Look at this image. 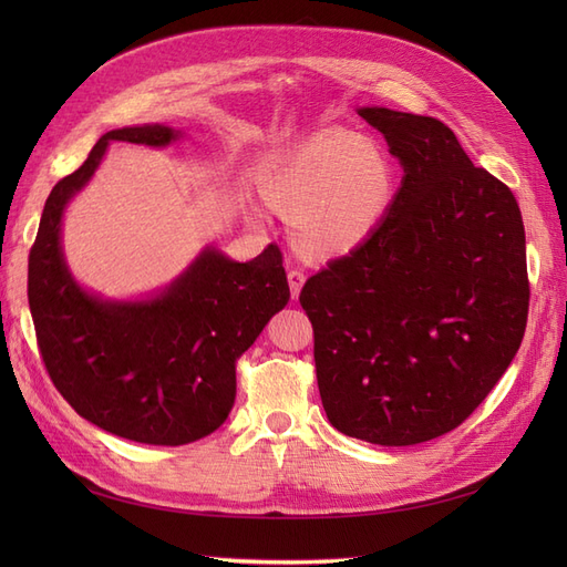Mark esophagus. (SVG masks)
I'll return each mask as SVG.
<instances>
[{
  "label": "esophagus",
  "mask_w": 567,
  "mask_h": 567,
  "mask_svg": "<svg viewBox=\"0 0 567 567\" xmlns=\"http://www.w3.org/2000/svg\"><path fill=\"white\" fill-rule=\"evenodd\" d=\"M305 281H307V274H305L300 267H290V269H288L290 296L298 298V296H300V290H302V286H305Z\"/></svg>",
  "instance_id": "1"
}]
</instances>
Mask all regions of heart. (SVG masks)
Here are the masks:
<instances>
[{"label": "heart", "mask_w": 567, "mask_h": 567, "mask_svg": "<svg viewBox=\"0 0 567 567\" xmlns=\"http://www.w3.org/2000/svg\"><path fill=\"white\" fill-rule=\"evenodd\" d=\"M262 196L293 217L307 252L338 257L379 229L394 196V167L373 142L333 127L274 158L262 175Z\"/></svg>", "instance_id": "1"}]
</instances>
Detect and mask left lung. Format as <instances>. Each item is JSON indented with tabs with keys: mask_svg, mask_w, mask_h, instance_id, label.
Segmentation results:
<instances>
[{
	"mask_svg": "<svg viewBox=\"0 0 567 567\" xmlns=\"http://www.w3.org/2000/svg\"><path fill=\"white\" fill-rule=\"evenodd\" d=\"M400 161L398 196L367 241L300 290L331 425L383 447L466 421L527 323L525 227L511 188L435 117L359 111Z\"/></svg>",
	"mask_w": 567,
	"mask_h": 567,
	"instance_id": "1",
	"label": "left lung"
}]
</instances>
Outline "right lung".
I'll return each instance as SVG.
<instances>
[{"mask_svg":"<svg viewBox=\"0 0 567 567\" xmlns=\"http://www.w3.org/2000/svg\"><path fill=\"white\" fill-rule=\"evenodd\" d=\"M163 125L111 130L44 203L28 257V302L51 383L82 419L142 444L196 442L225 423L236 362L290 290L284 255L269 244L250 262L205 250L182 279L148 302H104L73 281L61 255V215L90 182L109 142L165 146Z\"/></svg>","mask_w":567,"mask_h":567,"instance_id":"1","label":"right lung"}]
</instances>
